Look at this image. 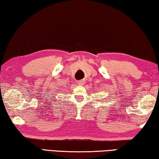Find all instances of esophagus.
<instances>
[{
  "label": "esophagus",
  "mask_w": 159,
  "mask_h": 159,
  "mask_svg": "<svg viewBox=\"0 0 159 159\" xmlns=\"http://www.w3.org/2000/svg\"><path fill=\"white\" fill-rule=\"evenodd\" d=\"M85 84V81L84 80H80L79 81H78V84L79 85H84Z\"/></svg>",
  "instance_id": "esophagus-1"
}]
</instances>
